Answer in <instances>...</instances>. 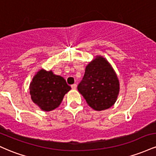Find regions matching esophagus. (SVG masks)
<instances>
[{
  "mask_svg": "<svg viewBox=\"0 0 156 156\" xmlns=\"http://www.w3.org/2000/svg\"><path fill=\"white\" fill-rule=\"evenodd\" d=\"M71 87H72L73 89H76V88H77V84L76 83L73 84V85L71 86Z\"/></svg>",
  "mask_w": 156,
  "mask_h": 156,
  "instance_id": "obj_1",
  "label": "esophagus"
}]
</instances>
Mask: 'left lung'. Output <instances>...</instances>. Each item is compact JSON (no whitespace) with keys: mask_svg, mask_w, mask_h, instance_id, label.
<instances>
[{"mask_svg":"<svg viewBox=\"0 0 156 156\" xmlns=\"http://www.w3.org/2000/svg\"><path fill=\"white\" fill-rule=\"evenodd\" d=\"M78 90L91 108L103 111L114 105L119 92V81L115 71L102 55L87 64Z\"/></svg>","mask_w":156,"mask_h":156,"instance_id":"1","label":"left lung"}]
</instances>
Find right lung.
<instances>
[{
  "label": "right lung",
  "instance_id": "obj_1",
  "mask_svg": "<svg viewBox=\"0 0 156 156\" xmlns=\"http://www.w3.org/2000/svg\"><path fill=\"white\" fill-rule=\"evenodd\" d=\"M70 89L63 77L44 69L36 73L29 86L32 101L44 112L58 108L66 93Z\"/></svg>",
  "mask_w": 156,
  "mask_h": 156
}]
</instances>
